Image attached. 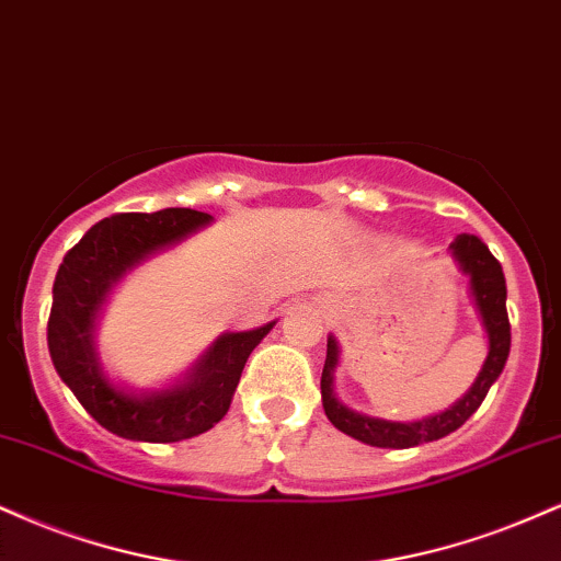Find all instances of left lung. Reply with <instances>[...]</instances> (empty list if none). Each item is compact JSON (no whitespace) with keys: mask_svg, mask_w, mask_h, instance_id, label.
Listing matches in <instances>:
<instances>
[{"mask_svg":"<svg viewBox=\"0 0 561 561\" xmlns=\"http://www.w3.org/2000/svg\"><path fill=\"white\" fill-rule=\"evenodd\" d=\"M451 253L460 261L462 272L470 274V289L476 295V306L483 316V327L489 332V357H485L483 370L478 374L473 387L462 397L455 408L447 413L426 417L417 423H389L379 421V417H368L347 410L345 404L336 402L332 391L334 366H336V342L329 340L327 345V363H323L321 374V400L327 417L340 428L342 434L357 438V442L370 444V447H391V449H408L417 447V444L436 442V438L451 434L468 421L470 415L481 408V402L489 394L491 383L499 379L504 363L510 355V316H507V282H504L502 263L494 259L489 245L476 234H457L451 240Z\"/></svg>","mask_w":561,"mask_h":561,"instance_id":"obj_1","label":"left lung"}]
</instances>
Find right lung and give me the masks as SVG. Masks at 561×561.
<instances>
[{
	"label": "right lung",
	"instance_id": "right-lung-1",
	"mask_svg": "<svg viewBox=\"0 0 561 561\" xmlns=\"http://www.w3.org/2000/svg\"><path fill=\"white\" fill-rule=\"evenodd\" d=\"M208 219L211 214L193 208L112 214L88 229L59 266L46 323L51 363L88 415L112 434L167 444L214 428L227 415L248 355L274 327L266 323L255 332L221 336L198 363L193 379L178 389L133 397L104 379L93 357L91 329L106 289L144 255L185 238Z\"/></svg>",
	"mask_w": 561,
	"mask_h": 561
}]
</instances>
